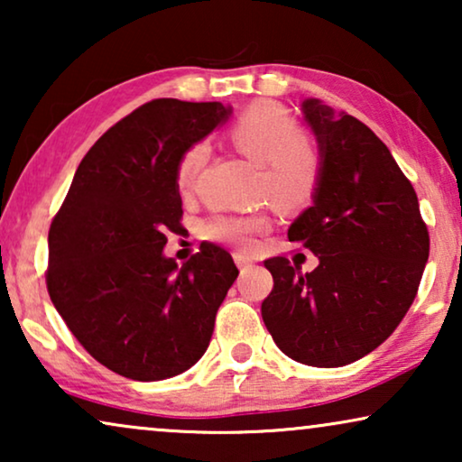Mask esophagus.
<instances>
[{"mask_svg": "<svg viewBox=\"0 0 462 462\" xmlns=\"http://www.w3.org/2000/svg\"><path fill=\"white\" fill-rule=\"evenodd\" d=\"M233 258H236V264H237L239 269L254 267V261H252L248 254H244V252H236V254H233Z\"/></svg>", "mask_w": 462, "mask_h": 462, "instance_id": "esophagus-1", "label": "esophagus"}]
</instances>
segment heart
Wrapping results in <instances>:
<instances>
[{
  "instance_id": "obj_1",
  "label": "heart",
  "mask_w": 462,
  "mask_h": 462,
  "mask_svg": "<svg viewBox=\"0 0 462 462\" xmlns=\"http://www.w3.org/2000/svg\"><path fill=\"white\" fill-rule=\"evenodd\" d=\"M229 143L245 160L258 163V191L277 208L305 206L319 180V155L299 132L294 117L280 105L261 100L245 109L231 124ZM208 160L204 144H195L182 153L176 166V185L189 191ZM261 217H220L206 226L214 242L248 248L252 236L264 229Z\"/></svg>"
}]
</instances>
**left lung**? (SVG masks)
Returning <instances> with one entry per match:
<instances>
[{
    "label": "left lung",
    "instance_id": "1",
    "mask_svg": "<svg viewBox=\"0 0 462 462\" xmlns=\"http://www.w3.org/2000/svg\"><path fill=\"white\" fill-rule=\"evenodd\" d=\"M302 117L319 149L313 204L288 239L318 256L302 273L283 256L264 261L273 290L261 313L294 362L338 368L391 337L412 305L429 258L414 187L368 125L305 98Z\"/></svg>",
    "mask_w": 462,
    "mask_h": 462
}]
</instances>
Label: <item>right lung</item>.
<instances>
[{
	"label": "right lung",
	"mask_w": 462,
	"mask_h": 462,
	"mask_svg": "<svg viewBox=\"0 0 462 462\" xmlns=\"http://www.w3.org/2000/svg\"><path fill=\"white\" fill-rule=\"evenodd\" d=\"M223 103L157 98L94 143L48 233V292L81 346L132 381L198 364L237 280L231 254L204 244L187 263L163 254L180 229L176 166L231 117Z\"/></svg>",
	"instance_id": "right-lung-1"
}]
</instances>
